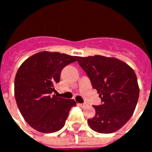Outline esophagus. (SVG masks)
I'll return each mask as SVG.
<instances>
[{"label":"esophagus","instance_id":"obj_1","mask_svg":"<svg viewBox=\"0 0 152 152\" xmlns=\"http://www.w3.org/2000/svg\"><path fill=\"white\" fill-rule=\"evenodd\" d=\"M78 105L80 106L81 107H85L87 106V104H86V103H78Z\"/></svg>","mask_w":152,"mask_h":152}]
</instances>
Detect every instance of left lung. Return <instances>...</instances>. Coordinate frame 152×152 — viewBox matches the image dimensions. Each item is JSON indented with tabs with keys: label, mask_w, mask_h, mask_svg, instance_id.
<instances>
[{
	"label": "left lung",
	"mask_w": 152,
	"mask_h": 152,
	"mask_svg": "<svg viewBox=\"0 0 152 152\" xmlns=\"http://www.w3.org/2000/svg\"><path fill=\"white\" fill-rule=\"evenodd\" d=\"M102 101L94 106L95 116L88 120L93 130L111 134L119 130L134 114L139 86L134 69L123 61L102 55L76 56Z\"/></svg>",
	"instance_id": "8db88e82"
}]
</instances>
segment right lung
Instances as JSON below:
<instances>
[{
    "label": "right lung",
    "mask_w": 152,
    "mask_h": 152,
    "mask_svg": "<svg viewBox=\"0 0 152 152\" xmlns=\"http://www.w3.org/2000/svg\"><path fill=\"white\" fill-rule=\"evenodd\" d=\"M76 62V56L58 52L42 51L33 54L19 66L15 79V97L23 117L40 133H53L61 129L74 99L57 98L51 94L59 82L64 66Z\"/></svg>",
    "instance_id": "obj_1"
}]
</instances>
